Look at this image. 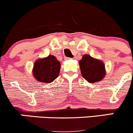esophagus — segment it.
<instances>
[{"label":"esophagus","mask_w":133,"mask_h":133,"mask_svg":"<svg viewBox=\"0 0 133 133\" xmlns=\"http://www.w3.org/2000/svg\"><path fill=\"white\" fill-rule=\"evenodd\" d=\"M64 59H65V60H69V59H71V58H70V57H65Z\"/></svg>","instance_id":"esophagus-1"}]
</instances>
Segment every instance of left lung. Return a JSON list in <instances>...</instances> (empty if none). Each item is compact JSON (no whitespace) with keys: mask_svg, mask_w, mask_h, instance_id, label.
I'll return each instance as SVG.
<instances>
[{"mask_svg":"<svg viewBox=\"0 0 133 133\" xmlns=\"http://www.w3.org/2000/svg\"><path fill=\"white\" fill-rule=\"evenodd\" d=\"M79 64L81 75L90 83L101 81L105 76L104 63L89 55L83 56Z\"/></svg>","mask_w":133,"mask_h":133,"instance_id":"left-lung-1","label":"left lung"}]
</instances>
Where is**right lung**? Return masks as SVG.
Segmentation results:
<instances>
[{"instance_id": "right-lung-1", "label": "right lung", "mask_w": 133, "mask_h": 133, "mask_svg": "<svg viewBox=\"0 0 133 133\" xmlns=\"http://www.w3.org/2000/svg\"><path fill=\"white\" fill-rule=\"evenodd\" d=\"M61 64L56 57L49 55L35 62L33 76L39 82L49 83L54 81L59 74Z\"/></svg>"}]
</instances>
